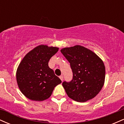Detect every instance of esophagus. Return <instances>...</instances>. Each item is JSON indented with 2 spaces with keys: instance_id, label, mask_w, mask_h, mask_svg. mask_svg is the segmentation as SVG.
<instances>
[{
  "instance_id": "esophagus-1",
  "label": "esophagus",
  "mask_w": 124,
  "mask_h": 124,
  "mask_svg": "<svg viewBox=\"0 0 124 124\" xmlns=\"http://www.w3.org/2000/svg\"><path fill=\"white\" fill-rule=\"evenodd\" d=\"M59 78H60L61 80H62V81H63V76H62V75H61V76H59Z\"/></svg>"
}]
</instances>
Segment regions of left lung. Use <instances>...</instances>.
<instances>
[{"label":"left lung","mask_w":124,"mask_h":124,"mask_svg":"<svg viewBox=\"0 0 124 124\" xmlns=\"http://www.w3.org/2000/svg\"><path fill=\"white\" fill-rule=\"evenodd\" d=\"M61 52L70 63L73 73L70 82L62 83L68 97L78 102L94 97L104 83L106 71L101 59L80 45L63 48Z\"/></svg>","instance_id":"8db88e82"}]
</instances>
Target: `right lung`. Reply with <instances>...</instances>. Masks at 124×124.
<instances>
[{"label":"right lung","mask_w":124,"mask_h":124,"mask_svg":"<svg viewBox=\"0 0 124 124\" xmlns=\"http://www.w3.org/2000/svg\"><path fill=\"white\" fill-rule=\"evenodd\" d=\"M56 47L41 45L24 56L18 67L16 79L21 93L28 99L42 101L52 94L62 81L48 66V62L58 51Z\"/></svg>","instance_id":"obj_1"}]
</instances>
